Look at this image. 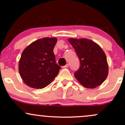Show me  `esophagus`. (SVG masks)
I'll use <instances>...</instances> for the list:
<instances>
[{
    "instance_id": "obj_1",
    "label": "esophagus",
    "mask_w": 125,
    "mask_h": 125,
    "mask_svg": "<svg viewBox=\"0 0 125 125\" xmlns=\"http://www.w3.org/2000/svg\"><path fill=\"white\" fill-rule=\"evenodd\" d=\"M68 66H69V64H66L65 66H63L62 67H63V68H67V67H68Z\"/></svg>"
}]
</instances>
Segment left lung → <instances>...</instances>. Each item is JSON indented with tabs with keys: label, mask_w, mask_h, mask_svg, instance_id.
I'll return each mask as SVG.
<instances>
[{
	"label": "left lung",
	"mask_w": 125,
	"mask_h": 125,
	"mask_svg": "<svg viewBox=\"0 0 125 125\" xmlns=\"http://www.w3.org/2000/svg\"><path fill=\"white\" fill-rule=\"evenodd\" d=\"M68 41L81 63L74 77L86 88L100 86L106 80L109 72L107 58L102 49L96 43L86 38H69Z\"/></svg>",
	"instance_id": "left-lung-1"
}]
</instances>
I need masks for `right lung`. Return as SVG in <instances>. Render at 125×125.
Listing matches in <instances>:
<instances>
[{
    "label": "right lung",
    "instance_id": "1",
    "mask_svg": "<svg viewBox=\"0 0 125 125\" xmlns=\"http://www.w3.org/2000/svg\"><path fill=\"white\" fill-rule=\"evenodd\" d=\"M57 41L56 38L39 39L23 50L19 62V72L28 86L44 88L58 75L61 67L56 63L53 53Z\"/></svg>",
    "mask_w": 125,
    "mask_h": 125
}]
</instances>
